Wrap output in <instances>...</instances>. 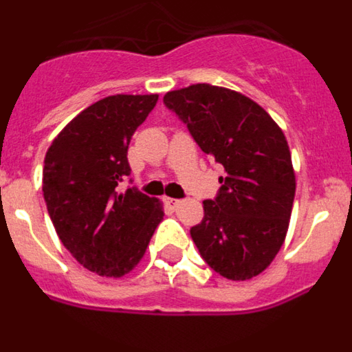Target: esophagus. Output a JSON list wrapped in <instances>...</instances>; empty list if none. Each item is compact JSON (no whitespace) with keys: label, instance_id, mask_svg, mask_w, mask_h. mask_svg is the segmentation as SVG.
<instances>
[{"label":"esophagus","instance_id":"esophagus-1","mask_svg":"<svg viewBox=\"0 0 352 352\" xmlns=\"http://www.w3.org/2000/svg\"><path fill=\"white\" fill-rule=\"evenodd\" d=\"M164 203L170 208H176L179 203H182V201H179V199H174V197H164Z\"/></svg>","mask_w":352,"mask_h":352}]
</instances>
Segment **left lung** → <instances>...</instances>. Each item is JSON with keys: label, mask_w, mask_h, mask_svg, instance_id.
<instances>
[{"label": "left lung", "mask_w": 352, "mask_h": 352, "mask_svg": "<svg viewBox=\"0 0 352 352\" xmlns=\"http://www.w3.org/2000/svg\"><path fill=\"white\" fill-rule=\"evenodd\" d=\"M164 104L223 167L203 222L190 229L199 254L229 280L259 275L284 243L296 190L284 132L254 100L211 84L169 91Z\"/></svg>", "instance_id": "1"}]
</instances>
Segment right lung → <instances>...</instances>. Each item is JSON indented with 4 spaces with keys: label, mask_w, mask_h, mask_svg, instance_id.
I'll list each match as a JSON object with an SVG mask.
<instances>
[{
    "label": "right lung",
    "mask_w": 352,
    "mask_h": 352,
    "mask_svg": "<svg viewBox=\"0 0 352 352\" xmlns=\"http://www.w3.org/2000/svg\"><path fill=\"white\" fill-rule=\"evenodd\" d=\"M158 95H113L84 109L52 141L43 199L63 247L84 268L123 276L142 259L164 219L157 199L132 183L129 144Z\"/></svg>",
    "instance_id": "right-lung-1"
}]
</instances>
